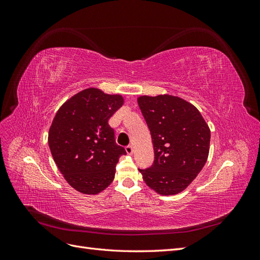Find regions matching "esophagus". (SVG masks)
Instances as JSON below:
<instances>
[{
    "mask_svg": "<svg viewBox=\"0 0 260 260\" xmlns=\"http://www.w3.org/2000/svg\"><path fill=\"white\" fill-rule=\"evenodd\" d=\"M125 152H127V154L131 155V154L133 153V147H132L131 145H128V146H125Z\"/></svg>",
    "mask_w": 260,
    "mask_h": 260,
    "instance_id": "obj_1",
    "label": "esophagus"
}]
</instances>
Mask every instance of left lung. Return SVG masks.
Masks as SVG:
<instances>
[{
  "mask_svg": "<svg viewBox=\"0 0 260 260\" xmlns=\"http://www.w3.org/2000/svg\"><path fill=\"white\" fill-rule=\"evenodd\" d=\"M139 107L151 131L155 159L141 170L144 182L160 195L184 191L209 154L210 129L199 109L179 96L141 95Z\"/></svg>",
  "mask_w": 260,
  "mask_h": 260,
  "instance_id": "obj_1",
  "label": "left lung"
}]
</instances>
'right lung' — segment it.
<instances>
[{
  "mask_svg": "<svg viewBox=\"0 0 260 260\" xmlns=\"http://www.w3.org/2000/svg\"><path fill=\"white\" fill-rule=\"evenodd\" d=\"M120 94L88 88L62 104L49 130L53 159L68 184L95 195L113 182L116 164L125 154L108 120L123 105Z\"/></svg>",
  "mask_w": 260,
  "mask_h": 260,
  "instance_id": "obj_1",
  "label": "right lung"
}]
</instances>
